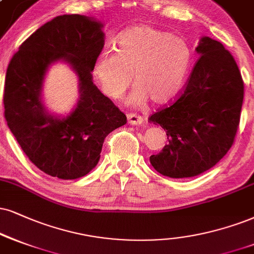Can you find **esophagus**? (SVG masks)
Masks as SVG:
<instances>
[{"label": "esophagus", "mask_w": 254, "mask_h": 254, "mask_svg": "<svg viewBox=\"0 0 254 254\" xmlns=\"http://www.w3.org/2000/svg\"><path fill=\"white\" fill-rule=\"evenodd\" d=\"M127 119H128V124L130 125H142L143 121H145L141 115L135 114V113H129V114L127 115Z\"/></svg>", "instance_id": "34e87169"}]
</instances>
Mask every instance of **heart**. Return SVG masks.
I'll return each instance as SVG.
<instances>
[{"mask_svg": "<svg viewBox=\"0 0 254 254\" xmlns=\"http://www.w3.org/2000/svg\"><path fill=\"white\" fill-rule=\"evenodd\" d=\"M117 46V52L100 53L94 64V75L106 95L120 99L132 83V74L134 103L148 99L154 105H166L179 95L192 62L186 39L141 24L125 30Z\"/></svg>", "mask_w": 254, "mask_h": 254, "instance_id": "1", "label": "heart"}]
</instances>
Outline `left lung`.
<instances>
[{
    "label": "left lung",
    "instance_id": "8db88e82",
    "mask_svg": "<svg viewBox=\"0 0 254 254\" xmlns=\"http://www.w3.org/2000/svg\"><path fill=\"white\" fill-rule=\"evenodd\" d=\"M192 73L173 102L148 118L167 134V145L149 161L170 178H190L212 168L236 139L244 81L234 58L218 41L202 37Z\"/></svg>",
    "mask_w": 254,
    "mask_h": 254
}]
</instances>
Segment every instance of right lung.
Returning a JSON list of instances; mask_svg holds the SVG:
<instances>
[{
  "instance_id": "right-lung-1",
  "label": "right lung",
  "mask_w": 254,
  "mask_h": 254,
  "mask_svg": "<svg viewBox=\"0 0 254 254\" xmlns=\"http://www.w3.org/2000/svg\"><path fill=\"white\" fill-rule=\"evenodd\" d=\"M100 22L61 15L20 46L5 74L3 105L11 133L28 159L51 177L71 180L98 165L103 141L126 115L93 83L92 70L105 45ZM65 60L79 77L80 99L68 117L51 116L40 100L49 64Z\"/></svg>"
}]
</instances>
